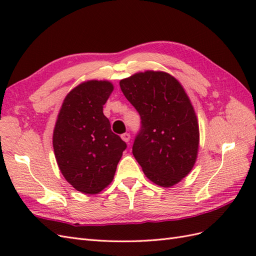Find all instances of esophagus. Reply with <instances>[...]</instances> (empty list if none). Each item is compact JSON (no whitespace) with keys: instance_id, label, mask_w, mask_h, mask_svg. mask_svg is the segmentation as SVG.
<instances>
[{"instance_id":"obj_1","label":"esophagus","mask_w":256,"mask_h":256,"mask_svg":"<svg viewBox=\"0 0 256 256\" xmlns=\"http://www.w3.org/2000/svg\"><path fill=\"white\" fill-rule=\"evenodd\" d=\"M121 138H122V140H124V142H128L130 140V138H131V135H130V133H123L122 135H121Z\"/></svg>"}]
</instances>
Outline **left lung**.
<instances>
[{
    "mask_svg": "<svg viewBox=\"0 0 256 256\" xmlns=\"http://www.w3.org/2000/svg\"><path fill=\"white\" fill-rule=\"evenodd\" d=\"M120 86L140 116L135 160L158 186L179 182L194 167L199 146L197 116L182 84L166 72H145L121 80Z\"/></svg>",
    "mask_w": 256,
    "mask_h": 256,
    "instance_id": "1",
    "label": "left lung"
}]
</instances>
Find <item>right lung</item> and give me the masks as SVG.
I'll use <instances>...</instances> for the list:
<instances>
[{
  "label": "right lung",
  "instance_id": "add662e5",
  "mask_svg": "<svg viewBox=\"0 0 256 256\" xmlns=\"http://www.w3.org/2000/svg\"><path fill=\"white\" fill-rule=\"evenodd\" d=\"M108 81L91 80L67 94L54 130L55 156L66 180L78 192L98 194L113 180L126 143L111 131L103 106Z\"/></svg>",
  "mask_w": 256,
  "mask_h": 256
}]
</instances>
